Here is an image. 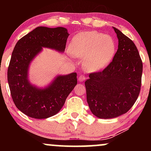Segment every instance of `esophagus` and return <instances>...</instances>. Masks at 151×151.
Listing matches in <instances>:
<instances>
[{"instance_id": "1", "label": "esophagus", "mask_w": 151, "mask_h": 151, "mask_svg": "<svg viewBox=\"0 0 151 151\" xmlns=\"http://www.w3.org/2000/svg\"><path fill=\"white\" fill-rule=\"evenodd\" d=\"M85 79H86V77H84V75H82V74H80V75H79V79H78V80L81 82V81H84V80H85Z\"/></svg>"}]
</instances>
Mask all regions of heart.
Here are the masks:
<instances>
[{"label":"heart","instance_id":"b5f03b06","mask_svg":"<svg viewBox=\"0 0 151 151\" xmlns=\"http://www.w3.org/2000/svg\"><path fill=\"white\" fill-rule=\"evenodd\" d=\"M70 51L74 57L82 59L83 68L86 71L96 72L111 62L116 43L111 36L96 31H86L74 36Z\"/></svg>","mask_w":151,"mask_h":151}]
</instances>
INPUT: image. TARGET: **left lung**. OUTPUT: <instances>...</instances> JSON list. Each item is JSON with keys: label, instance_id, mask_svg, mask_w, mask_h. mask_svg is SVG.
Wrapping results in <instances>:
<instances>
[{"label": "left lung", "instance_id": "1", "mask_svg": "<svg viewBox=\"0 0 151 151\" xmlns=\"http://www.w3.org/2000/svg\"><path fill=\"white\" fill-rule=\"evenodd\" d=\"M119 40L113 60L101 72L89 74L85 81L89 109L99 119H114L126 114L139 95L143 63L136 46L113 27Z\"/></svg>", "mask_w": 151, "mask_h": 151}]
</instances>
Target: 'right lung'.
Wrapping results in <instances>:
<instances>
[{
  "mask_svg": "<svg viewBox=\"0 0 151 151\" xmlns=\"http://www.w3.org/2000/svg\"><path fill=\"white\" fill-rule=\"evenodd\" d=\"M69 35L65 27L40 26L19 40L15 45L8 69V81L15 105L27 116L44 119L57 114L77 85L76 72L56 76L45 87H38L29 80L31 62L42 48L63 53Z\"/></svg>",
  "mask_w": 151,
  "mask_h": 151,
  "instance_id": "obj_1",
  "label": "right lung"
}]
</instances>
